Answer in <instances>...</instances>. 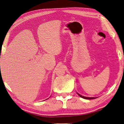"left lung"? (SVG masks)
Listing matches in <instances>:
<instances>
[{"label": "left lung", "mask_w": 124, "mask_h": 124, "mask_svg": "<svg viewBox=\"0 0 124 124\" xmlns=\"http://www.w3.org/2000/svg\"><path fill=\"white\" fill-rule=\"evenodd\" d=\"M78 95L80 97H81V98H83V99H96V98H89V97H85V96H83L79 95V94H78Z\"/></svg>", "instance_id": "1"}]
</instances>
